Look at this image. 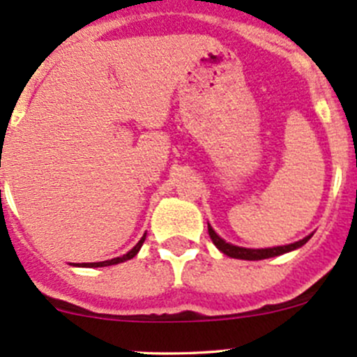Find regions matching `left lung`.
Listing matches in <instances>:
<instances>
[{
  "mask_svg": "<svg viewBox=\"0 0 357 357\" xmlns=\"http://www.w3.org/2000/svg\"><path fill=\"white\" fill-rule=\"evenodd\" d=\"M208 228V235H211L212 243L226 254L228 257L233 259H243V261H261V259H269V257H276V255H282L287 254V252L295 250V248H301L304 243H307V240L311 238V235H307L305 238L298 240V242L289 243V245H280V247H269V248H245V247H238V245H233V243H228L226 240H222L218 233L212 229L211 225H207Z\"/></svg>",
  "mask_w": 357,
  "mask_h": 357,
  "instance_id": "8db88e82",
  "label": "left lung"
}]
</instances>
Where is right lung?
<instances>
[{
	"mask_svg": "<svg viewBox=\"0 0 357 357\" xmlns=\"http://www.w3.org/2000/svg\"><path fill=\"white\" fill-rule=\"evenodd\" d=\"M145 238H146V233L142 236V240H139V242L128 252V254L121 255V257H114L110 259V261H102V262H81V264H74V262H72V266H77V268H103V266H114V264H119V262L129 261V259H132L136 254H138L139 248L143 245V242H145Z\"/></svg>",
	"mask_w": 357,
	"mask_h": 357,
	"instance_id": "add662e5",
	"label": "right lung"
}]
</instances>
